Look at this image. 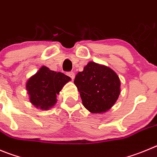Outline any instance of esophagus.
<instances>
[{
    "label": "esophagus",
    "mask_w": 157,
    "mask_h": 157,
    "mask_svg": "<svg viewBox=\"0 0 157 157\" xmlns=\"http://www.w3.org/2000/svg\"><path fill=\"white\" fill-rule=\"evenodd\" d=\"M67 76H69V77H70L72 80H74V77H75V74H74V72L71 71V72H69V73H67Z\"/></svg>",
    "instance_id": "esophagus-1"
}]
</instances>
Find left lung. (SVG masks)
<instances>
[{
	"label": "left lung",
	"mask_w": 157,
	"mask_h": 157,
	"mask_svg": "<svg viewBox=\"0 0 157 157\" xmlns=\"http://www.w3.org/2000/svg\"><path fill=\"white\" fill-rule=\"evenodd\" d=\"M83 106L92 113L112 108L120 94V80L115 72L94 62L87 63L74 79Z\"/></svg>",
	"instance_id": "1"
}]
</instances>
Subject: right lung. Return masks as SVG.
I'll use <instances>...</instances> for the list:
<instances>
[{
  "label": "right lung",
  "instance_id": "obj_1",
  "mask_svg": "<svg viewBox=\"0 0 157 157\" xmlns=\"http://www.w3.org/2000/svg\"><path fill=\"white\" fill-rule=\"evenodd\" d=\"M70 80V77L63 73H56L46 67H42L26 83L30 101L42 110L52 108L56 102V94Z\"/></svg>",
  "mask_w": 157,
  "mask_h": 157
}]
</instances>
